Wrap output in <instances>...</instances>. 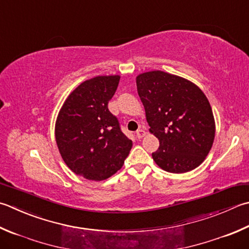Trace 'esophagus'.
Masks as SVG:
<instances>
[{"label":"esophagus","instance_id":"obj_1","mask_svg":"<svg viewBox=\"0 0 249 249\" xmlns=\"http://www.w3.org/2000/svg\"><path fill=\"white\" fill-rule=\"evenodd\" d=\"M145 136V131L144 129L142 128H139L137 131H136V137H137L138 139H141L142 137H144Z\"/></svg>","mask_w":249,"mask_h":249}]
</instances>
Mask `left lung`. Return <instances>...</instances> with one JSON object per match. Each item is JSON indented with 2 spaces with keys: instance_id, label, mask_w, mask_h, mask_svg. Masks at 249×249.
<instances>
[{
  "instance_id": "8db88e82",
  "label": "left lung",
  "mask_w": 249,
  "mask_h": 249,
  "mask_svg": "<svg viewBox=\"0 0 249 249\" xmlns=\"http://www.w3.org/2000/svg\"><path fill=\"white\" fill-rule=\"evenodd\" d=\"M150 133L160 141L154 162L168 173L182 174L203 163L215 138L209 101L194 83L163 71L136 77Z\"/></svg>"
}]
</instances>
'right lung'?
<instances>
[{"label": "right lung", "mask_w": 249, "mask_h": 249, "mask_svg": "<svg viewBox=\"0 0 249 249\" xmlns=\"http://www.w3.org/2000/svg\"><path fill=\"white\" fill-rule=\"evenodd\" d=\"M119 82V75H105L81 83L57 116L55 136L61 158L73 173L89 180L114 175L133 147L108 109Z\"/></svg>", "instance_id": "1"}]
</instances>
